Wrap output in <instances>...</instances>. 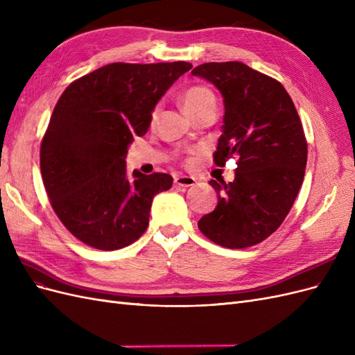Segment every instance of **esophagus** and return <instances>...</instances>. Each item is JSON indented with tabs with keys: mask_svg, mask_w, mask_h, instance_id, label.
I'll return each instance as SVG.
<instances>
[{
	"mask_svg": "<svg viewBox=\"0 0 355 355\" xmlns=\"http://www.w3.org/2000/svg\"><path fill=\"white\" fill-rule=\"evenodd\" d=\"M197 184L196 178L192 176H178L175 178V185L176 187H182V188H189V187H194Z\"/></svg>",
	"mask_w": 355,
	"mask_h": 355,
	"instance_id": "obj_1",
	"label": "esophagus"
}]
</instances>
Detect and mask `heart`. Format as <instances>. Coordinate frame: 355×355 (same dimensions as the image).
<instances>
[{
    "mask_svg": "<svg viewBox=\"0 0 355 355\" xmlns=\"http://www.w3.org/2000/svg\"><path fill=\"white\" fill-rule=\"evenodd\" d=\"M180 102L188 115H192L197 111L206 108L207 105H216L213 93L206 87H201V85H194V87H189L188 90H185L184 94H182ZM157 115H158V106L153 111V115H151L153 121L155 120Z\"/></svg>",
    "mask_w": 355,
    "mask_h": 355,
    "instance_id": "b5f03b06",
    "label": "heart"
}]
</instances>
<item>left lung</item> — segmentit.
<instances>
[{
	"mask_svg": "<svg viewBox=\"0 0 355 355\" xmlns=\"http://www.w3.org/2000/svg\"><path fill=\"white\" fill-rule=\"evenodd\" d=\"M191 73L223 98L214 164L237 159L232 182H209L218 206L198 228L228 249L254 245L283 223L304 182L308 149L297 111L280 83L241 62L202 63Z\"/></svg>",
	"mask_w": 355,
	"mask_h": 355,
	"instance_id": "8db88e82",
	"label": "left lung"
}]
</instances>
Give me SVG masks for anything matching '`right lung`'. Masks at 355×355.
I'll use <instances>...</instances> for the list:
<instances>
[{"instance_id": "add662e5", "label": "right lung", "mask_w": 355, "mask_h": 355, "mask_svg": "<svg viewBox=\"0 0 355 355\" xmlns=\"http://www.w3.org/2000/svg\"><path fill=\"white\" fill-rule=\"evenodd\" d=\"M191 68L188 62L110 63L62 93L40 166L53 210L84 244L118 250L146 231L154 197L173 178L135 170L128 179V145L148 132L158 101Z\"/></svg>"}]
</instances>
